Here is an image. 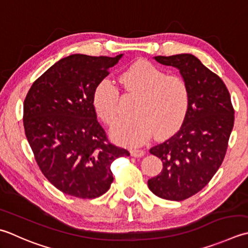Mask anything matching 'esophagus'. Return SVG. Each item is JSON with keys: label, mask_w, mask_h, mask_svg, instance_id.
<instances>
[{"label": "esophagus", "mask_w": 248, "mask_h": 248, "mask_svg": "<svg viewBox=\"0 0 248 248\" xmlns=\"http://www.w3.org/2000/svg\"><path fill=\"white\" fill-rule=\"evenodd\" d=\"M145 152L143 149H132L131 150V156H133L135 158H140L144 156Z\"/></svg>", "instance_id": "34e87169"}]
</instances>
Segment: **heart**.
<instances>
[{"label":"heart","mask_w":248,"mask_h":248,"mask_svg":"<svg viewBox=\"0 0 248 248\" xmlns=\"http://www.w3.org/2000/svg\"><path fill=\"white\" fill-rule=\"evenodd\" d=\"M125 93L138 98L134 118L120 121L111 129L113 139L123 145L139 146L152 135L168 138L182 127L190 106V91L186 80L168 75L145 60L131 64L119 77ZM92 103L99 117L109 125L118 119L119 91L109 79L98 82Z\"/></svg>","instance_id":"b5f03b06"}]
</instances>
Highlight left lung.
I'll list each match as a JSON object with an SVG mask.
<instances>
[{
  "label": "left lung",
  "mask_w": 248,
  "mask_h": 248,
  "mask_svg": "<svg viewBox=\"0 0 248 248\" xmlns=\"http://www.w3.org/2000/svg\"><path fill=\"white\" fill-rule=\"evenodd\" d=\"M155 60L179 70L190 91V106L178 132L150 148L163 168L149 179L148 188L159 198L183 201L204 188L221 166L234 109L225 82L197 57L181 53Z\"/></svg>",
  "instance_id": "left-lung-1"
}]
</instances>
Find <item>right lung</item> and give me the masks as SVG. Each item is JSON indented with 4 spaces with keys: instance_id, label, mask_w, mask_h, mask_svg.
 <instances>
[{
    "instance_id": "right-lung-1",
    "label": "right lung",
    "mask_w": 248,
    "mask_h": 248,
    "mask_svg": "<svg viewBox=\"0 0 248 248\" xmlns=\"http://www.w3.org/2000/svg\"><path fill=\"white\" fill-rule=\"evenodd\" d=\"M123 55H71L33 82L23 103V127L38 168L65 195L93 199L108 190L110 164L130 156L109 143L92 103L98 82Z\"/></svg>"
}]
</instances>
